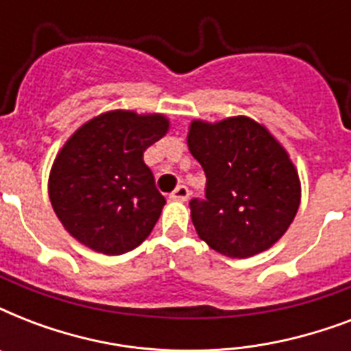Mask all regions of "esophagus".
Returning <instances> with one entry per match:
<instances>
[{
    "mask_svg": "<svg viewBox=\"0 0 351 351\" xmlns=\"http://www.w3.org/2000/svg\"><path fill=\"white\" fill-rule=\"evenodd\" d=\"M171 200H175V202H186L187 198H189V189L186 186H178L175 191L169 195Z\"/></svg>",
    "mask_w": 351,
    "mask_h": 351,
    "instance_id": "1",
    "label": "esophagus"
}]
</instances>
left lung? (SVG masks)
Instances as JSON below:
<instances>
[{"label": "left lung", "mask_w": 351, "mask_h": 351, "mask_svg": "<svg viewBox=\"0 0 351 351\" xmlns=\"http://www.w3.org/2000/svg\"><path fill=\"white\" fill-rule=\"evenodd\" d=\"M187 145L206 173V198L191 200L198 237L222 255L269 250L293 222L300 180L282 143L250 117L193 120Z\"/></svg>", "instance_id": "1"}]
</instances>
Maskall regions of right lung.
<instances>
[{
	"mask_svg": "<svg viewBox=\"0 0 351 351\" xmlns=\"http://www.w3.org/2000/svg\"><path fill=\"white\" fill-rule=\"evenodd\" d=\"M169 131L164 114L117 109L78 127L49 175L52 209L80 244L121 255L147 239L165 198L143 153Z\"/></svg>",
	"mask_w": 351,
	"mask_h": 351,
	"instance_id": "right-lung-1",
	"label": "right lung"
}]
</instances>
